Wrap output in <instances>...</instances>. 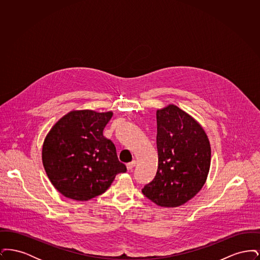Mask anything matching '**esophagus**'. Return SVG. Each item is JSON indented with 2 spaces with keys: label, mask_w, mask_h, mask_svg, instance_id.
Listing matches in <instances>:
<instances>
[{
  "label": "esophagus",
  "mask_w": 260,
  "mask_h": 260,
  "mask_svg": "<svg viewBox=\"0 0 260 260\" xmlns=\"http://www.w3.org/2000/svg\"><path fill=\"white\" fill-rule=\"evenodd\" d=\"M135 166H136V161L127 162V164H126V169H127V171H132V170L135 168Z\"/></svg>",
  "instance_id": "34e87169"
}]
</instances>
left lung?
<instances>
[{"instance_id": "left-lung-1", "label": "left lung", "mask_w": 260, "mask_h": 260, "mask_svg": "<svg viewBox=\"0 0 260 260\" xmlns=\"http://www.w3.org/2000/svg\"><path fill=\"white\" fill-rule=\"evenodd\" d=\"M158 170L142 189L160 207L176 208L193 198L205 184L210 167V145L203 127L171 104L157 110Z\"/></svg>"}]
</instances>
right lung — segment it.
<instances>
[{
	"label": "right lung",
	"instance_id": "1",
	"mask_svg": "<svg viewBox=\"0 0 260 260\" xmlns=\"http://www.w3.org/2000/svg\"><path fill=\"white\" fill-rule=\"evenodd\" d=\"M112 116V112L71 111L46 137L43 165L52 185L66 198H94L110 187L118 173L126 172L114 143L103 136Z\"/></svg>",
	"mask_w": 260,
	"mask_h": 260
}]
</instances>
